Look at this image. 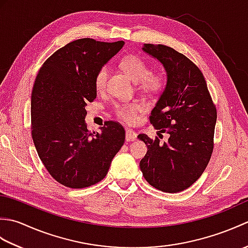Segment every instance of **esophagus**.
<instances>
[{
    "mask_svg": "<svg viewBox=\"0 0 248 248\" xmlns=\"http://www.w3.org/2000/svg\"><path fill=\"white\" fill-rule=\"evenodd\" d=\"M136 138H138V134H136V132H134L133 130H131V129L125 130V140H127L128 141L134 140H136Z\"/></svg>",
    "mask_w": 248,
    "mask_h": 248,
    "instance_id": "1",
    "label": "esophagus"
}]
</instances>
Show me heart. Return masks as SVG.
I'll return each instance as SVG.
<instances>
[{
	"instance_id": "1",
	"label": "heart",
	"mask_w": 248,
	"mask_h": 248,
	"mask_svg": "<svg viewBox=\"0 0 248 248\" xmlns=\"http://www.w3.org/2000/svg\"><path fill=\"white\" fill-rule=\"evenodd\" d=\"M120 68L131 78L139 91L149 96H156L164 91L167 84V76L164 71H151L148 62L139 55H127L119 62ZM108 67L101 66L94 73L93 84L98 92H103L107 87L108 78ZM141 109L138 102L116 103L114 113L119 119L127 124H132L139 117Z\"/></svg>"
}]
</instances>
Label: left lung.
<instances>
[{
	"label": "left lung",
	"instance_id": "1",
	"mask_svg": "<svg viewBox=\"0 0 248 248\" xmlns=\"http://www.w3.org/2000/svg\"><path fill=\"white\" fill-rule=\"evenodd\" d=\"M143 50L159 60L167 72L166 88L149 120L170 139L160 143L157 136L139 135L147 146L140 170L150 186L178 193L198 180L211 159L217 107L202 72L186 55L164 45L146 44Z\"/></svg>",
	"mask_w": 248,
	"mask_h": 248
}]
</instances>
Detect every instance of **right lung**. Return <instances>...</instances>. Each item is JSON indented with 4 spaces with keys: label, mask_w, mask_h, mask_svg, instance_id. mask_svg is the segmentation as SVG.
<instances>
[{
    "label": "right lung",
    "mask_w": 248,
    "mask_h": 248,
    "mask_svg": "<svg viewBox=\"0 0 248 248\" xmlns=\"http://www.w3.org/2000/svg\"><path fill=\"white\" fill-rule=\"evenodd\" d=\"M124 41L82 38L55 51L37 73L31 99V138L46 170L70 188L93 186L107 176L124 143L117 121H105L101 133L85 124V107L97 97L93 77L123 48Z\"/></svg>",
    "instance_id": "obj_1"
}]
</instances>
